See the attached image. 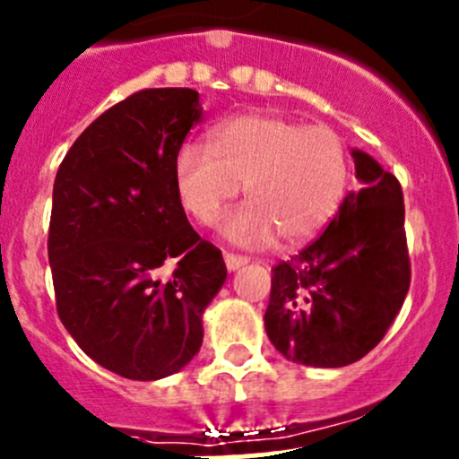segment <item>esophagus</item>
I'll list each match as a JSON object with an SVG mask.
<instances>
[{
	"label": "esophagus",
	"instance_id": "esophagus-1",
	"mask_svg": "<svg viewBox=\"0 0 459 459\" xmlns=\"http://www.w3.org/2000/svg\"><path fill=\"white\" fill-rule=\"evenodd\" d=\"M224 262L229 271H238V268H242L244 264H248V257L235 255V253H224Z\"/></svg>",
	"mask_w": 459,
	"mask_h": 459
}]
</instances>
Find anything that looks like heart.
Instances as JSON below:
<instances>
[{"label":"heart","mask_w":459,"mask_h":459,"mask_svg":"<svg viewBox=\"0 0 459 459\" xmlns=\"http://www.w3.org/2000/svg\"><path fill=\"white\" fill-rule=\"evenodd\" d=\"M173 179L182 206L204 226L239 195L251 202L230 215L224 235L239 247H264L277 233L298 244L326 229L351 184L346 142L331 126H304L273 113H244L217 124L208 148L175 151Z\"/></svg>","instance_id":"heart-1"}]
</instances>
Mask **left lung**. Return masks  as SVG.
Segmentation results:
<instances>
[{
    "mask_svg": "<svg viewBox=\"0 0 459 459\" xmlns=\"http://www.w3.org/2000/svg\"><path fill=\"white\" fill-rule=\"evenodd\" d=\"M364 184L316 242L273 266L268 340L290 362L337 368L382 342L411 284L404 195L395 175L353 151Z\"/></svg>",
    "mask_w": 459,
    "mask_h": 459,
    "instance_id": "left-lung-1",
    "label": "left lung"
}]
</instances>
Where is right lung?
Segmentation results:
<instances>
[{"label":"right lung","mask_w":459,"mask_h":459,"mask_svg":"<svg viewBox=\"0 0 459 459\" xmlns=\"http://www.w3.org/2000/svg\"><path fill=\"white\" fill-rule=\"evenodd\" d=\"M197 122L193 88L140 91L77 137L55 178L57 316L88 358L128 379H161L195 358L204 308L226 280L221 251L188 224L173 179L175 151Z\"/></svg>","instance_id":"add662e5"}]
</instances>
